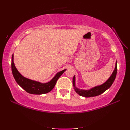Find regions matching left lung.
<instances>
[{"mask_svg":"<svg viewBox=\"0 0 130 130\" xmlns=\"http://www.w3.org/2000/svg\"><path fill=\"white\" fill-rule=\"evenodd\" d=\"M117 62L116 63V66L115 70H114L113 73L110 77L109 78L108 80L106 81L105 83H103V84H102L99 86H97L89 90H83V89H79L75 88V76H74L73 79V84L75 90L76 91V92L79 94L80 96L84 97H93V96H96L102 94V93L104 92L105 91L107 90V89H109L110 87H111V85L113 84L114 81L116 78V76L117 74Z\"/></svg>","mask_w":130,"mask_h":130,"instance_id":"8db88e82","label":"left lung"}]
</instances>
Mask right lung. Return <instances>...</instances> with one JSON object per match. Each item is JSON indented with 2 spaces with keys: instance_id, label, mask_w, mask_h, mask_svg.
<instances>
[{
  "instance_id": "1",
  "label": "right lung",
  "mask_w": 130,
  "mask_h": 130,
  "mask_svg": "<svg viewBox=\"0 0 130 130\" xmlns=\"http://www.w3.org/2000/svg\"><path fill=\"white\" fill-rule=\"evenodd\" d=\"M11 70L13 77L17 83L21 88L27 92L28 93L35 95H41L45 94L49 92L52 91L55 86L56 83L59 77L63 74L66 70H64L57 73L55 77L51 81L47 83H41L39 82L31 80L26 78L24 77L15 67L13 61V55H12L11 60Z\"/></svg>"
}]
</instances>
